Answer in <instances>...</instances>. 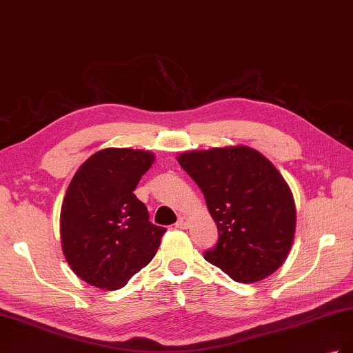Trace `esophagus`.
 Masks as SVG:
<instances>
[{"label": "esophagus", "mask_w": 353, "mask_h": 353, "mask_svg": "<svg viewBox=\"0 0 353 353\" xmlns=\"http://www.w3.org/2000/svg\"><path fill=\"white\" fill-rule=\"evenodd\" d=\"M175 227L179 230H187L190 227V219L185 215H181L175 223Z\"/></svg>", "instance_id": "esophagus-1"}]
</instances>
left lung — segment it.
Returning <instances> with one entry per match:
<instances>
[{"label": "left lung", "mask_w": 353, "mask_h": 353, "mask_svg": "<svg viewBox=\"0 0 353 353\" xmlns=\"http://www.w3.org/2000/svg\"><path fill=\"white\" fill-rule=\"evenodd\" d=\"M176 160L203 191L218 227V244L205 259L239 283L279 270L294 240L296 205L270 160L248 145L184 152Z\"/></svg>", "instance_id": "8db88e82"}]
</instances>
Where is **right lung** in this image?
<instances>
[{
    "label": "right lung",
    "mask_w": 353,
    "mask_h": 353,
    "mask_svg": "<svg viewBox=\"0 0 353 353\" xmlns=\"http://www.w3.org/2000/svg\"><path fill=\"white\" fill-rule=\"evenodd\" d=\"M154 154L134 148H103L81 165L60 212L63 254L81 280L119 290L150 263L166 230L148 221L134 190Z\"/></svg>",
    "instance_id": "obj_1"
}]
</instances>
